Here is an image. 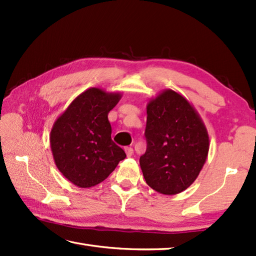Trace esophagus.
<instances>
[{"mask_svg":"<svg viewBox=\"0 0 256 256\" xmlns=\"http://www.w3.org/2000/svg\"><path fill=\"white\" fill-rule=\"evenodd\" d=\"M124 150H125V153H126L128 157L132 156V155H133V153H134L133 148H128V146H126V148H124Z\"/></svg>","mask_w":256,"mask_h":256,"instance_id":"1","label":"esophagus"}]
</instances>
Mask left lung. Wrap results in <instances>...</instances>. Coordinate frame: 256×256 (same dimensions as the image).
<instances>
[{
	"mask_svg": "<svg viewBox=\"0 0 256 256\" xmlns=\"http://www.w3.org/2000/svg\"><path fill=\"white\" fill-rule=\"evenodd\" d=\"M146 152L140 157L146 184L164 194H176L192 184L209 150L204 124L192 106L166 90L148 104Z\"/></svg>",
	"mask_w": 256,
	"mask_h": 256,
	"instance_id": "1",
	"label": "left lung"
}]
</instances>
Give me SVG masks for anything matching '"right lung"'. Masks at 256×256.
<instances>
[{"label": "right lung", "instance_id": "1", "mask_svg": "<svg viewBox=\"0 0 256 256\" xmlns=\"http://www.w3.org/2000/svg\"><path fill=\"white\" fill-rule=\"evenodd\" d=\"M121 99L99 88L82 92L57 118L50 132L56 166L69 182L89 188L108 178L126 154L111 138L108 114Z\"/></svg>", "mask_w": 256, "mask_h": 256}]
</instances>
